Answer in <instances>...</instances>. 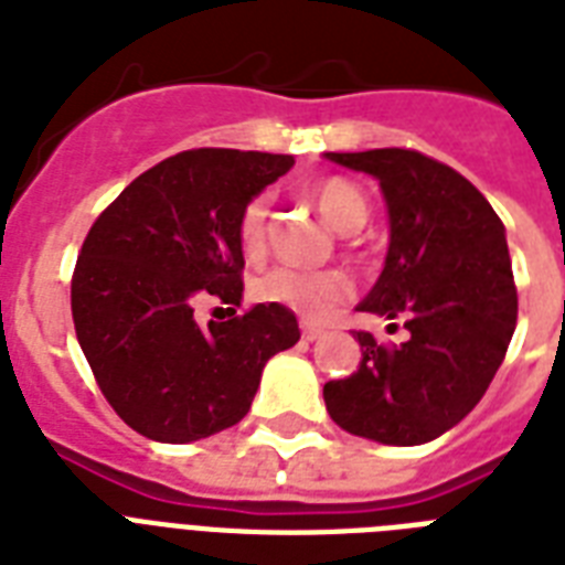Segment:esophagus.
<instances>
[{"label":"esophagus","mask_w":565,"mask_h":565,"mask_svg":"<svg viewBox=\"0 0 565 565\" xmlns=\"http://www.w3.org/2000/svg\"><path fill=\"white\" fill-rule=\"evenodd\" d=\"M326 334V331H322V328H317V326H308V322H305V326H301V337H305V340H308V343H313V340H319V337Z\"/></svg>","instance_id":"1"}]
</instances>
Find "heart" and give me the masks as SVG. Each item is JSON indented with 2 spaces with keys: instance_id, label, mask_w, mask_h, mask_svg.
Returning a JSON list of instances; mask_svg holds the SVG:
<instances>
[{
  "instance_id": "1",
  "label": "heart",
  "mask_w": 565,
  "mask_h": 565,
  "mask_svg": "<svg viewBox=\"0 0 565 565\" xmlns=\"http://www.w3.org/2000/svg\"><path fill=\"white\" fill-rule=\"evenodd\" d=\"M313 204L322 220L340 234H352L366 222V195L343 179H328L313 188ZM266 213L269 199L257 195L239 213V243L246 252L264 246ZM352 292V281L340 273H317V269H296V266H275L255 281V296L273 305L292 310L308 322H322L331 310Z\"/></svg>"
}]
</instances>
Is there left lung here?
<instances>
[{
    "label": "left lung",
    "instance_id": "obj_1",
    "mask_svg": "<svg viewBox=\"0 0 565 565\" xmlns=\"http://www.w3.org/2000/svg\"><path fill=\"white\" fill-rule=\"evenodd\" d=\"M366 172L384 193L390 248L358 310L407 319L395 349L361 331L363 361L322 395L331 419L384 446H422L451 430L508 354L516 328V287L508 234L475 184L411 149L326 152Z\"/></svg>",
    "mask_w": 565,
    "mask_h": 565
}]
</instances>
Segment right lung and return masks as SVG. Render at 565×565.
I'll return each instance as SVG.
<instances>
[{
    "label": "right lung",
    "mask_w": 565,
    "mask_h": 565,
    "mask_svg": "<svg viewBox=\"0 0 565 565\" xmlns=\"http://www.w3.org/2000/svg\"><path fill=\"white\" fill-rule=\"evenodd\" d=\"M292 154L193 149L137 175L93 222L73 275L84 358L119 419L154 443L237 425L273 354L299 343L296 313L255 308L199 326V296L243 299L239 213Z\"/></svg>",
    "instance_id": "add662e5"
}]
</instances>
